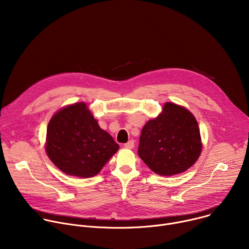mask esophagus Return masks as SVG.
<instances>
[{
    "instance_id": "esophagus-1",
    "label": "esophagus",
    "mask_w": 249,
    "mask_h": 249,
    "mask_svg": "<svg viewBox=\"0 0 249 249\" xmlns=\"http://www.w3.org/2000/svg\"><path fill=\"white\" fill-rule=\"evenodd\" d=\"M127 149H133L134 147H135V143H134V141L133 140H130L128 143H126L125 145H124Z\"/></svg>"
}]
</instances>
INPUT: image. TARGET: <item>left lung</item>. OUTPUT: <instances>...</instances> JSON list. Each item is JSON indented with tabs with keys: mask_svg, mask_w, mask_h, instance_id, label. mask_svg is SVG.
Instances as JSON below:
<instances>
[{
	"mask_svg": "<svg viewBox=\"0 0 249 249\" xmlns=\"http://www.w3.org/2000/svg\"><path fill=\"white\" fill-rule=\"evenodd\" d=\"M201 150L193 114L182 106L165 103L161 114L142 129L138 155L154 172L171 176L192 166Z\"/></svg>",
	"mask_w": 249,
	"mask_h": 249,
	"instance_id": "8db88e82",
	"label": "left lung"
}]
</instances>
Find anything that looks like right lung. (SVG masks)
Instances as JSON below:
<instances>
[{"label": "right lung", "mask_w": 249, "mask_h": 249, "mask_svg": "<svg viewBox=\"0 0 249 249\" xmlns=\"http://www.w3.org/2000/svg\"><path fill=\"white\" fill-rule=\"evenodd\" d=\"M118 149L119 145L98 126L84 102L58 111L47 127V155L68 175L94 176Z\"/></svg>", "instance_id": "1"}]
</instances>
